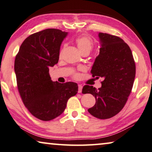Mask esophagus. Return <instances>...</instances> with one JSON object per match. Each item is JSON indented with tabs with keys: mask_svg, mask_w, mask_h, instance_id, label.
<instances>
[{
	"mask_svg": "<svg viewBox=\"0 0 152 152\" xmlns=\"http://www.w3.org/2000/svg\"><path fill=\"white\" fill-rule=\"evenodd\" d=\"M82 89H83L82 85H78V92L79 93V94H80V93L82 92Z\"/></svg>",
	"mask_w": 152,
	"mask_h": 152,
	"instance_id": "obj_1",
	"label": "esophagus"
}]
</instances>
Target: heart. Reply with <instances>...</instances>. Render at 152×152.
Masks as SVG:
<instances>
[{
	"mask_svg": "<svg viewBox=\"0 0 152 152\" xmlns=\"http://www.w3.org/2000/svg\"><path fill=\"white\" fill-rule=\"evenodd\" d=\"M76 43L81 53L85 51L90 52L94 47V42L92 39L87 36H81L76 38ZM74 77L77 78L78 77V74L76 73L74 74Z\"/></svg>",
	"mask_w": 152,
	"mask_h": 152,
	"instance_id": "heart-1",
	"label": "heart"
}]
</instances>
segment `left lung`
<instances>
[{
	"label": "left lung",
	"instance_id": "obj_1",
	"mask_svg": "<svg viewBox=\"0 0 152 152\" xmlns=\"http://www.w3.org/2000/svg\"><path fill=\"white\" fill-rule=\"evenodd\" d=\"M98 35L101 48L91 73L103 78L102 87L96 89L85 85L82 93L96 98V104L88 112L96 118L106 119L118 114L125 106L134 84L136 65L130 47L121 38L103 33Z\"/></svg>",
	"mask_w": 152,
	"mask_h": 152
}]
</instances>
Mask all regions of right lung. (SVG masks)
<instances>
[{
    "label": "right lung",
    "instance_id": "obj_1",
    "mask_svg": "<svg viewBox=\"0 0 152 152\" xmlns=\"http://www.w3.org/2000/svg\"><path fill=\"white\" fill-rule=\"evenodd\" d=\"M67 33L47 28L26 38L15 56L17 87L24 104L34 117L50 121L61 115L67 100L78 92L75 83L53 82L49 68L58 61Z\"/></svg>",
    "mask_w": 152,
    "mask_h": 152
}]
</instances>
